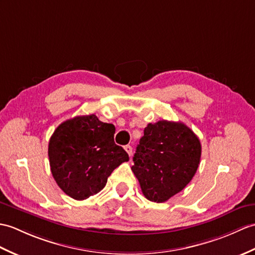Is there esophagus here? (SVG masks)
Returning a JSON list of instances; mask_svg holds the SVG:
<instances>
[{
  "instance_id": "esophagus-1",
  "label": "esophagus",
  "mask_w": 255,
  "mask_h": 255,
  "mask_svg": "<svg viewBox=\"0 0 255 255\" xmlns=\"http://www.w3.org/2000/svg\"><path fill=\"white\" fill-rule=\"evenodd\" d=\"M125 151L128 153L129 156H131V154H132V147H131V145H125Z\"/></svg>"
}]
</instances>
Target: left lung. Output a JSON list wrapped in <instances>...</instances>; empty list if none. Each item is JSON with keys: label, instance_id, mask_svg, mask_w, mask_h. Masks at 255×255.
<instances>
[{"label": "left lung", "instance_id": "left-lung-1", "mask_svg": "<svg viewBox=\"0 0 255 255\" xmlns=\"http://www.w3.org/2000/svg\"><path fill=\"white\" fill-rule=\"evenodd\" d=\"M200 158V140L190 128L182 123L158 121L144 128L131 169L144 197L159 203L191 181Z\"/></svg>", "mask_w": 255, "mask_h": 255}]
</instances>
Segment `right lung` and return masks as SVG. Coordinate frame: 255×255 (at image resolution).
Segmentation results:
<instances>
[{"label": "right lung", "instance_id": "obj_1", "mask_svg": "<svg viewBox=\"0 0 255 255\" xmlns=\"http://www.w3.org/2000/svg\"><path fill=\"white\" fill-rule=\"evenodd\" d=\"M113 124L94 115L65 121L49 142L50 167L56 183L75 200H86L105 187L109 176L124 162L127 152L114 142Z\"/></svg>", "mask_w": 255, "mask_h": 255}]
</instances>
